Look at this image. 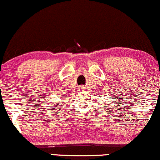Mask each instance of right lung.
Returning <instances> with one entry per match:
<instances>
[{
  "label": "right lung",
  "mask_w": 160,
  "mask_h": 160,
  "mask_svg": "<svg viewBox=\"0 0 160 160\" xmlns=\"http://www.w3.org/2000/svg\"><path fill=\"white\" fill-rule=\"evenodd\" d=\"M47 99H48V98H47Z\"/></svg>",
  "instance_id": "1"
}]
</instances>
